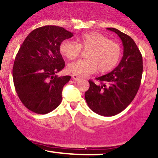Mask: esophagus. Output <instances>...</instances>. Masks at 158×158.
<instances>
[{
    "instance_id": "34e87169",
    "label": "esophagus",
    "mask_w": 158,
    "mask_h": 158,
    "mask_svg": "<svg viewBox=\"0 0 158 158\" xmlns=\"http://www.w3.org/2000/svg\"><path fill=\"white\" fill-rule=\"evenodd\" d=\"M72 78H73L74 81H78V80H80V77L76 75V74H73V75H72Z\"/></svg>"
}]
</instances>
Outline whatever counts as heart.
<instances>
[{"mask_svg":"<svg viewBox=\"0 0 158 158\" xmlns=\"http://www.w3.org/2000/svg\"><path fill=\"white\" fill-rule=\"evenodd\" d=\"M77 42L64 40L60 45V50L68 60L76 59L81 54V49L88 51L86 54L87 59L79 60L68 65L70 73L80 77L93 74L97 69L102 73L109 72L117 65L121 57L120 45L102 33H84L77 37Z\"/></svg>","mask_w":158,"mask_h":158,"instance_id":"1","label":"heart"}]
</instances>
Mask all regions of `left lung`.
Listing matches in <instances>:
<instances>
[{"label":"left lung","mask_w":158,"mask_h":158,"mask_svg":"<svg viewBox=\"0 0 158 158\" xmlns=\"http://www.w3.org/2000/svg\"><path fill=\"white\" fill-rule=\"evenodd\" d=\"M107 29L121 39L123 56L112 72L97 77L100 84L89 81V88L85 93V99L93 112L113 116L124 110L134 100L140 86L143 66L142 54L131 37L116 28Z\"/></svg>","instance_id":"left-lung-1"}]
</instances>
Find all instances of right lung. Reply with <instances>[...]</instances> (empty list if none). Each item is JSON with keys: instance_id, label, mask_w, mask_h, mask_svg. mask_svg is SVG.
I'll use <instances>...</instances> for the list:
<instances>
[{"instance_id": "obj_1", "label": "right lung", "mask_w": 158, "mask_h": 158, "mask_svg": "<svg viewBox=\"0 0 158 158\" xmlns=\"http://www.w3.org/2000/svg\"><path fill=\"white\" fill-rule=\"evenodd\" d=\"M72 36L61 27L43 26L30 33L19 48L12 77L18 96L30 110L45 114L61 103L63 88L71 77L56 75L65 67L60 47Z\"/></svg>"}]
</instances>
